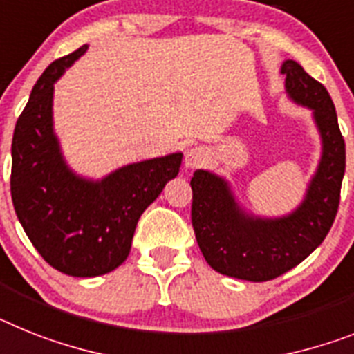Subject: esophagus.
Here are the masks:
<instances>
[{"label":"esophagus","instance_id":"34e87169","mask_svg":"<svg viewBox=\"0 0 354 354\" xmlns=\"http://www.w3.org/2000/svg\"><path fill=\"white\" fill-rule=\"evenodd\" d=\"M207 162V153L203 147H192L185 154V167L187 169H198Z\"/></svg>","mask_w":354,"mask_h":354}]
</instances>
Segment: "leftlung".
Masks as SVG:
<instances>
[{
	"label": "left lung",
	"instance_id": "1",
	"mask_svg": "<svg viewBox=\"0 0 354 354\" xmlns=\"http://www.w3.org/2000/svg\"><path fill=\"white\" fill-rule=\"evenodd\" d=\"M286 91L313 109L322 136V160L299 209L281 219L245 216L225 180L196 171L192 187V228L205 261L228 277L264 283L292 270L324 241L340 203L346 172V142L328 90L295 61H286Z\"/></svg>",
	"mask_w": 354,
	"mask_h": 354
}]
</instances>
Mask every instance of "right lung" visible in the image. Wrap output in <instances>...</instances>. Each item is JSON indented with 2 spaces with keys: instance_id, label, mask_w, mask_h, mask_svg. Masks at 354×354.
I'll return each mask as SVG.
<instances>
[{
  "instance_id": "right-lung-1",
  "label": "right lung",
  "mask_w": 354,
  "mask_h": 354,
  "mask_svg": "<svg viewBox=\"0 0 354 354\" xmlns=\"http://www.w3.org/2000/svg\"><path fill=\"white\" fill-rule=\"evenodd\" d=\"M86 52V44L53 61L35 82L12 138L10 194L21 227L50 266L71 277H97L127 259L136 223L182 153L118 169L100 182L75 176L52 129L53 82Z\"/></svg>"
}]
</instances>
